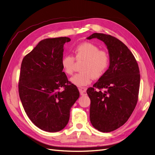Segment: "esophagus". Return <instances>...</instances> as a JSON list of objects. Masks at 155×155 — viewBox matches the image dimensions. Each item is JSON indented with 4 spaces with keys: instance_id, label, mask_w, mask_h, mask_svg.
I'll use <instances>...</instances> for the list:
<instances>
[{
    "instance_id": "esophagus-1",
    "label": "esophagus",
    "mask_w": 155,
    "mask_h": 155,
    "mask_svg": "<svg viewBox=\"0 0 155 155\" xmlns=\"http://www.w3.org/2000/svg\"><path fill=\"white\" fill-rule=\"evenodd\" d=\"M79 92H80L81 95L82 96H85L87 94V91L85 88H79Z\"/></svg>"
}]
</instances>
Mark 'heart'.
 Wrapping results in <instances>:
<instances>
[{
	"label": "heart",
	"instance_id": "b5f03b06",
	"mask_svg": "<svg viewBox=\"0 0 155 155\" xmlns=\"http://www.w3.org/2000/svg\"><path fill=\"white\" fill-rule=\"evenodd\" d=\"M74 58L71 55H66L61 59V65L64 72L68 75L74 73L78 63L83 62L81 65L82 72L75 74L70 78L74 85L79 87L86 86L95 79L102 77L109 68V55L106 51L100 50L98 46L90 42L78 45L74 49Z\"/></svg>",
	"mask_w": 155,
	"mask_h": 155
}]
</instances>
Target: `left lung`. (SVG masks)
I'll list each match as a JSON object with an SVG mask.
<instances>
[{
  "mask_svg": "<svg viewBox=\"0 0 155 155\" xmlns=\"http://www.w3.org/2000/svg\"><path fill=\"white\" fill-rule=\"evenodd\" d=\"M94 38L107 45L110 65L104 76L87 91L91 99L90 120L95 129L109 133L122 126L135 109L140 88V70L134 56L121 41L98 33L87 39ZM101 89L106 91L102 92Z\"/></svg>",
  "mask_w": 155,
  "mask_h": 155,
  "instance_id": "1",
  "label": "left lung"
}]
</instances>
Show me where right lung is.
<instances>
[{
    "mask_svg": "<svg viewBox=\"0 0 155 155\" xmlns=\"http://www.w3.org/2000/svg\"><path fill=\"white\" fill-rule=\"evenodd\" d=\"M70 41L67 37L42 40L21 63L18 94L23 108L33 124L50 133L65 127L79 97L61 65L63 46Z\"/></svg>",
    "mask_w": 155,
    "mask_h": 155,
    "instance_id": "add662e5",
    "label": "right lung"
}]
</instances>
